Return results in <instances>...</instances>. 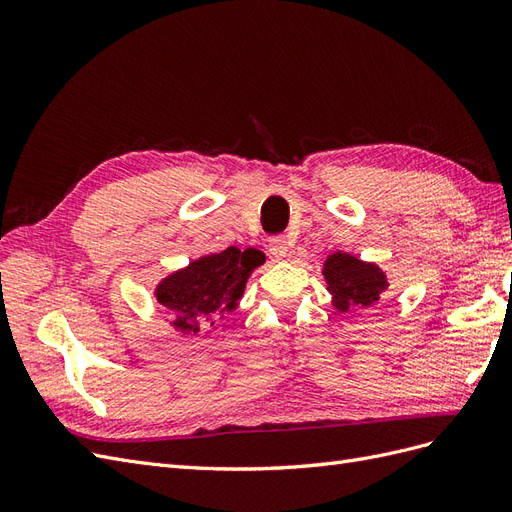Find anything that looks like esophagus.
Returning <instances> with one entry per match:
<instances>
[{"instance_id":"obj_1","label":"esophagus","mask_w":512,"mask_h":512,"mask_svg":"<svg viewBox=\"0 0 512 512\" xmlns=\"http://www.w3.org/2000/svg\"><path fill=\"white\" fill-rule=\"evenodd\" d=\"M269 254H271L275 260L286 258V254H288V241H286V237H282V235L271 237V239H269Z\"/></svg>"}]
</instances>
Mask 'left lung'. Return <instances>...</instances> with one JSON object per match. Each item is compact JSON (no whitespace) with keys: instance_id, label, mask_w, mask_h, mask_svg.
<instances>
[{"instance_id":"8db88e82","label":"left lung","mask_w":512,"mask_h":512,"mask_svg":"<svg viewBox=\"0 0 512 512\" xmlns=\"http://www.w3.org/2000/svg\"><path fill=\"white\" fill-rule=\"evenodd\" d=\"M322 275L329 284L327 290L333 294V305L339 312L371 307L380 301L382 292L389 288L380 267L342 252H335L324 260Z\"/></svg>"}]
</instances>
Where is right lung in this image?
<instances>
[{"mask_svg": "<svg viewBox=\"0 0 512 512\" xmlns=\"http://www.w3.org/2000/svg\"><path fill=\"white\" fill-rule=\"evenodd\" d=\"M265 262V254L247 247H228L175 271L156 288V299L173 314V327L183 333H198L200 322L215 314L232 312L245 290L250 273ZM213 324V322H211Z\"/></svg>", "mask_w": 512, "mask_h": 512, "instance_id": "right-lung-1", "label": "right lung"}]
</instances>
